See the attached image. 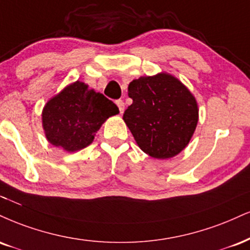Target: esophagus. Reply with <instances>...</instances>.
Returning <instances> with one entry per match:
<instances>
[{"label": "esophagus", "instance_id": "1", "mask_svg": "<svg viewBox=\"0 0 250 250\" xmlns=\"http://www.w3.org/2000/svg\"><path fill=\"white\" fill-rule=\"evenodd\" d=\"M116 106L119 107V110L120 113H123L125 112V102H123L122 100H116Z\"/></svg>", "mask_w": 250, "mask_h": 250}]
</instances>
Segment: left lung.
Returning <instances> with one entry per match:
<instances>
[{
	"instance_id": "8db88e82",
	"label": "left lung",
	"mask_w": 250,
	"mask_h": 250,
	"mask_svg": "<svg viewBox=\"0 0 250 250\" xmlns=\"http://www.w3.org/2000/svg\"><path fill=\"white\" fill-rule=\"evenodd\" d=\"M128 95L133 104L123 120L146 154L167 159L185 149L197 127L198 104L177 78L141 77L129 83Z\"/></svg>"
}]
</instances>
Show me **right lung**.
Returning a JSON list of instances; mask_svg holds the SVG:
<instances>
[{
	"label": "right lung",
	"mask_w": 250,
	"mask_h": 250,
	"mask_svg": "<svg viewBox=\"0 0 250 250\" xmlns=\"http://www.w3.org/2000/svg\"><path fill=\"white\" fill-rule=\"evenodd\" d=\"M116 114L119 108L113 101L76 81L47 101L42 120L47 141L74 152L89 146L102 123Z\"/></svg>",
	"instance_id": "1"
}]
</instances>
